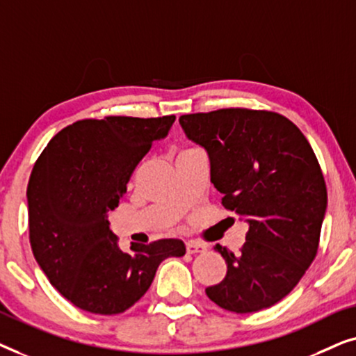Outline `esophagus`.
Wrapping results in <instances>:
<instances>
[{
  "mask_svg": "<svg viewBox=\"0 0 356 356\" xmlns=\"http://www.w3.org/2000/svg\"><path fill=\"white\" fill-rule=\"evenodd\" d=\"M186 251L188 254H197V252L206 251V245H202V243H199L196 240H189L186 243Z\"/></svg>",
  "mask_w": 356,
  "mask_h": 356,
  "instance_id": "34e87169",
  "label": "esophagus"
}]
</instances>
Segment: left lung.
I'll list each match as a JSON object with an SVG mask.
<instances>
[{
    "instance_id": "8db88e82",
    "label": "left lung",
    "mask_w": 356,
    "mask_h": 356,
    "mask_svg": "<svg viewBox=\"0 0 356 356\" xmlns=\"http://www.w3.org/2000/svg\"><path fill=\"white\" fill-rule=\"evenodd\" d=\"M179 124L207 150L222 206L250 223L238 254L216 246L227 275L206 295L238 314L270 308L318 254L327 207L318 159L303 133L275 111L220 108L181 115Z\"/></svg>"
}]
</instances>
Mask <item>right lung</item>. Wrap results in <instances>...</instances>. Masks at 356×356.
<instances>
[{"mask_svg":"<svg viewBox=\"0 0 356 356\" xmlns=\"http://www.w3.org/2000/svg\"><path fill=\"white\" fill-rule=\"evenodd\" d=\"M173 121L175 115L76 121L33 165L27 184L32 252L50 284L79 309L124 313L149 290L160 262L186 252L175 238L121 251L106 220L138 163Z\"/></svg>","mask_w":356,"mask_h":356,"instance_id":"right-lung-1","label":"right lung"}]
</instances>
